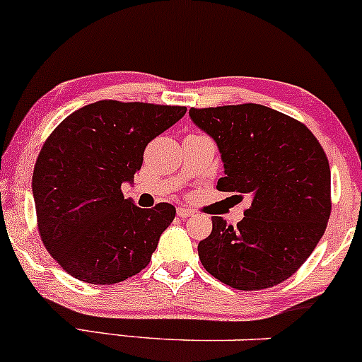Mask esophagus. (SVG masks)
<instances>
[{
    "instance_id": "1",
    "label": "esophagus",
    "mask_w": 362,
    "mask_h": 362,
    "mask_svg": "<svg viewBox=\"0 0 362 362\" xmlns=\"http://www.w3.org/2000/svg\"><path fill=\"white\" fill-rule=\"evenodd\" d=\"M177 216H180V218H189V216H194V211H192V209L185 208V206H180V208L177 209Z\"/></svg>"
}]
</instances>
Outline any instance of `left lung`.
Listing matches in <instances>:
<instances>
[{"label":"left lung","instance_id":"obj_1","mask_svg":"<svg viewBox=\"0 0 362 362\" xmlns=\"http://www.w3.org/2000/svg\"><path fill=\"white\" fill-rule=\"evenodd\" d=\"M214 139L225 177L216 189L247 196L237 225L213 216L197 245L206 272L237 291H263L292 276L323 237L329 213V165L304 123L263 105L190 108Z\"/></svg>","mask_w":362,"mask_h":362}]
</instances>
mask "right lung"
<instances>
[{
	"label": "right lung",
	"instance_id": "right-lung-1",
	"mask_svg": "<svg viewBox=\"0 0 362 362\" xmlns=\"http://www.w3.org/2000/svg\"><path fill=\"white\" fill-rule=\"evenodd\" d=\"M185 111L103 99L74 111L46 139L33 175L37 228L69 275L110 285L149 264L175 208H139L122 184H132L146 146Z\"/></svg>",
	"mask_w": 362,
	"mask_h": 362
}]
</instances>
